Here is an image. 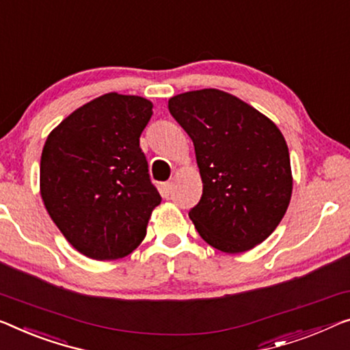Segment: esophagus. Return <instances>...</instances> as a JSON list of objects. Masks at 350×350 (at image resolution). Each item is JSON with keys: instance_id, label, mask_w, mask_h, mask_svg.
Listing matches in <instances>:
<instances>
[{"instance_id": "34e87169", "label": "esophagus", "mask_w": 350, "mask_h": 350, "mask_svg": "<svg viewBox=\"0 0 350 350\" xmlns=\"http://www.w3.org/2000/svg\"><path fill=\"white\" fill-rule=\"evenodd\" d=\"M173 182H165L163 185H161V193H163V196L168 198L171 195V191H173Z\"/></svg>"}]
</instances>
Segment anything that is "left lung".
Instances as JSON below:
<instances>
[{"mask_svg":"<svg viewBox=\"0 0 350 350\" xmlns=\"http://www.w3.org/2000/svg\"><path fill=\"white\" fill-rule=\"evenodd\" d=\"M168 108L195 146L202 196L189 217L200 236L231 254L264 242L292 195L283 133L256 108L220 90L177 94Z\"/></svg>","mask_w":350,"mask_h":350,"instance_id":"left-lung-1","label":"left lung"}]
</instances>
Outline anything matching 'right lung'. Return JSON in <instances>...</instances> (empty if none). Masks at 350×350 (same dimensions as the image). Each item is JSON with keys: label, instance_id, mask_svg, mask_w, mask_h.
<instances>
[{"label": "right lung", "instance_id": "add662e5", "mask_svg": "<svg viewBox=\"0 0 350 350\" xmlns=\"http://www.w3.org/2000/svg\"><path fill=\"white\" fill-rule=\"evenodd\" d=\"M152 102L109 92L51 130L40 157V196L77 252L97 260L127 256L143 242L161 198L139 137Z\"/></svg>", "mask_w": 350, "mask_h": 350}]
</instances>
